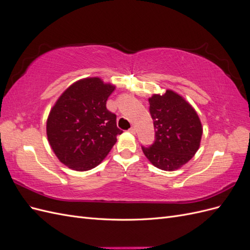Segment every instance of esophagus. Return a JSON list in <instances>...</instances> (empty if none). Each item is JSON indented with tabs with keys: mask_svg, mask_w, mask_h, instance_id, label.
I'll return each instance as SVG.
<instances>
[{
	"mask_svg": "<svg viewBox=\"0 0 250 250\" xmlns=\"http://www.w3.org/2000/svg\"><path fill=\"white\" fill-rule=\"evenodd\" d=\"M129 132L132 133V134H135V133H137V128H135V127H131L130 129H129Z\"/></svg>",
	"mask_w": 250,
	"mask_h": 250,
	"instance_id": "1",
	"label": "esophagus"
}]
</instances>
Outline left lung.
Returning <instances> with one entry per match:
<instances>
[{"instance_id":"1","label":"left lung","mask_w":250,"mask_h":250,"mask_svg":"<svg viewBox=\"0 0 250 250\" xmlns=\"http://www.w3.org/2000/svg\"><path fill=\"white\" fill-rule=\"evenodd\" d=\"M155 140L143 152L156 168L174 171L188 163L200 145L202 126L197 112L173 90L149 99Z\"/></svg>"}]
</instances>
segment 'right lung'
I'll use <instances>...</instances> for the list:
<instances>
[{
	"mask_svg": "<svg viewBox=\"0 0 250 250\" xmlns=\"http://www.w3.org/2000/svg\"><path fill=\"white\" fill-rule=\"evenodd\" d=\"M113 89L100 78L82 79L66 88L51 109L48 141L58 160L69 168H95L123 132L117 127V116L106 108Z\"/></svg>",
	"mask_w": 250,
	"mask_h": 250,
	"instance_id": "add662e5",
	"label": "right lung"
}]
</instances>
